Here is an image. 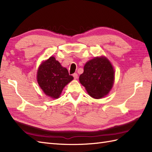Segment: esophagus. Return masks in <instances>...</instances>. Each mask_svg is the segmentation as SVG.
<instances>
[{"instance_id":"obj_1","label":"esophagus","mask_w":152,"mask_h":152,"mask_svg":"<svg viewBox=\"0 0 152 152\" xmlns=\"http://www.w3.org/2000/svg\"><path fill=\"white\" fill-rule=\"evenodd\" d=\"M73 77H74V78H75V80L76 79H77V77H78V75H77V74H76V73H75V74H73Z\"/></svg>"}]
</instances>
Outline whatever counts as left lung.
Segmentation results:
<instances>
[{
	"label": "left lung",
	"mask_w": 152,
	"mask_h": 152,
	"mask_svg": "<svg viewBox=\"0 0 152 152\" xmlns=\"http://www.w3.org/2000/svg\"><path fill=\"white\" fill-rule=\"evenodd\" d=\"M114 70L104 57L95 58L86 63L80 82L86 87L91 96L101 98L107 95L114 82Z\"/></svg>",
	"instance_id": "obj_1"
}]
</instances>
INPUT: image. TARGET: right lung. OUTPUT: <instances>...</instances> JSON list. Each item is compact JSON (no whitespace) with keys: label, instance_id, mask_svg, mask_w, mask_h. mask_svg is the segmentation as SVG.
Returning a JSON list of instances; mask_svg holds the SVG:
<instances>
[{"label":"right lung","instance_id":"1","mask_svg":"<svg viewBox=\"0 0 152 152\" xmlns=\"http://www.w3.org/2000/svg\"><path fill=\"white\" fill-rule=\"evenodd\" d=\"M37 82L45 94L59 98L63 88L73 80L67 69L63 67L54 57H50L40 65L37 70Z\"/></svg>","mask_w":152,"mask_h":152}]
</instances>
